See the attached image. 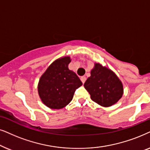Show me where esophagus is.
Listing matches in <instances>:
<instances>
[{"mask_svg": "<svg viewBox=\"0 0 150 150\" xmlns=\"http://www.w3.org/2000/svg\"><path fill=\"white\" fill-rule=\"evenodd\" d=\"M80 79H81V81H82V83H83L86 81V77L85 76H82V77H81Z\"/></svg>", "mask_w": 150, "mask_h": 150, "instance_id": "obj_1", "label": "esophagus"}]
</instances>
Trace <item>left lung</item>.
<instances>
[{
  "mask_svg": "<svg viewBox=\"0 0 150 150\" xmlns=\"http://www.w3.org/2000/svg\"><path fill=\"white\" fill-rule=\"evenodd\" d=\"M83 86L92 100L103 107L114 105L123 96V87L119 77L110 69L99 63L95 64L91 77Z\"/></svg>",
  "mask_w": 150,
  "mask_h": 150,
  "instance_id": "left-lung-1",
  "label": "left lung"
}]
</instances>
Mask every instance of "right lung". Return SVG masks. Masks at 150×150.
<instances>
[{
	"label": "right lung",
	"mask_w": 150,
	"mask_h": 150,
	"mask_svg": "<svg viewBox=\"0 0 150 150\" xmlns=\"http://www.w3.org/2000/svg\"><path fill=\"white\" fill-rule=\"evenodd\" d=\"M69 56L61 57L48 67L39 80L38 91L44 104L61 109L73 99L75 90L82 85L76 73L69 69Z\"/></svg>",
	"instance_id": "obj_1"
}]
</instances>
